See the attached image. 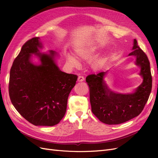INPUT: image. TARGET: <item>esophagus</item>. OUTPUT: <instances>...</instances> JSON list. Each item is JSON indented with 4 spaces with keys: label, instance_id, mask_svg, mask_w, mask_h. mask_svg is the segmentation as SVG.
<instances>
[{
    "label": "esophagus",
    "instance_id": "obj_1",
    "mask_svg": "<svg viewBox=\"0 0 158 158\" xmlns=\"http://www.w3.org/2000/svg\"><path fill=\"white\" fill-rule=\"evenodd\" d=\"M84 80V78L82 76H79L78 78V82H83Z\"/></svg>",
    "mask_w": 158,
    "mask_h": 158
}]
</instances>
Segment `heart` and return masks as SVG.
<instances>
[{
	"instance_id": "heart-1",
	"label": "heart",
	"mask_w": 158,
	"mask_h": 158,
	"mask_svg": "<svg viewBox=\"0 0 158 158\" xmlns=\"http://www.w3.org/2000/svg\"><path fill=\"white\" fill-rule=\"evenodd\" d=\"M97 51L96 47H84V48H80L79 49H77L76 51V54L80 58L88 60L94 56ZM66 60L69 63L73 66H76L78 64V61L76 59L75 57L73 56L68 55L66 56ZM100 63V60H98L94 63L95 66H98Z\"/></svg>"
}]
</instances>
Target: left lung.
<instances>
[{
    "label": "left lung",
    "instance_id": "8db88e82",
    "mask_svg": "<svg viewBox=\"0 0 158 158\" xmlns=\"http://www.w3.org/2000/svg\"><path fill=\"white\" fill-rule=\"evenodd\" d=\"M132 50L128 55L136 56V64L141 68L140 75L143 78L135 93L123 94L110 90L103 80L106 72L89 74L85 78L89 88L92 111L100 121L107 125H118L139 115L149 98L152 86L149 60L136 39Z\"/></svg>",
    "mask_w": 158,
    "mask_h": 158
}]
</instances>
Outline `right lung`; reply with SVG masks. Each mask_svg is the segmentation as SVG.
<instances>
[{"label": "right lung", "instance_id": "1", "mask_svg": "<svg viewBox=\"0 0 158 158\" xmlns=\"http://www.w3.org/2000/svg\"><path fill=\"white\" fill-rule=\"evenodd\" d=\"M42 45L33 37L23 45L10 69L8 91L18 112L35 126H54L64 116L67 100L78 76L62 72L54 56L39 52ZM31 54L40 57L41 64L31 61Z\"/></svg>", "mask_w": 158, "mask_h": 158}]
</instances>
